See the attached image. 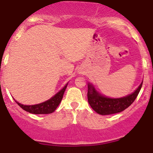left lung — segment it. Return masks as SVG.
<instances>
[{"mask_svg":"<svg viewBox=\"0 0 153 153\" xmlns=\"http://www.w3.org/2000/svg\"><path fill=\"white\" fill-rule=\"evenodd\" d=\"M143 83L132 94L123 98H108L101 96L93 85L88 84V102L94 111L100 115H110L120 113L129 107L134 102L142 88Z\"/></svg>","mask_w":153,"mask_h":153,"instance_id":"obj_1","label":"left lung"}]
</instances>
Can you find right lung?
<instances>
[{"label":"right lung","instance_id":"add662e5","mask_svg":"<svg viewBox=\"0 0 153 153\" xmlns=\"http://www.w3.org/2000/svg\"><path fill=\"white\" fill-rule=\"evenodd\" d=\"M67 86V84L61 90L58 92L54 97H53L50 100L44 102H41V103L27 106V105H23L21 103H19L17 101L15 102H17L19 106H21L24 110L28 112V113H33V114H49V113L54 112L55 109L59 106V104L63 99V93L66 90Z\"/></svg>","mask_w":153,"mask_h":153}]
</instances>
